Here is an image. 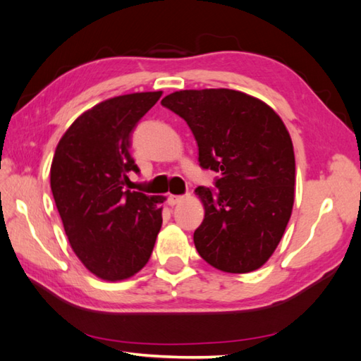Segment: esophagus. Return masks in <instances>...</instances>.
Segmentation results:
<instances>
[{"mask_svg": "<svg viewBox=\"0 0 361 361\" xmlns=\"http://www.w3.org/2000/svg\"><path fill=\"white\" fill-rule=\"evenodd\" d=\"M181 200H183V195H169L167 197V204L175 206V204H178Z\"/></svg>", "mask_w": 361, "mask_h": 361, "instance_id": "34e87169", "label": "esophagus"}]
</instances>
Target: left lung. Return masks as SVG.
Here are the masks:
<instances>
[{
	"instance_id": "8db88e82",
	"label": "left lung",
	"mask_w": 361,
	"mask_h": 361,
	"mask_svg": "<svg viewBox=\"0 0 361 361\" xmlns=\"http://www.w3.org/2000/svg\"><path fill=\"white\" fill-rule=\"evenodd\" d=\"M161 105L188 122L203 169L219 172L217 190L198 186L204 219L194 243L226 273L262 267L281 242L293 209L295 152L276 111L226 88L183 90Z\"/></svg>"
}]
</instances>
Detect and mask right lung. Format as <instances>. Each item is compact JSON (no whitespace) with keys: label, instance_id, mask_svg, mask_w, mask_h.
Instances as JSON below:
<instances>
[{"label":"right lung","instance_id":"obj_1","mask_svg":"<svg viewBox=\"0 0 361 361\" xmlns=\"http://www.w3.org/2000/svg\"><path fill=\"white\" fill-rule=\"evenodd\" d=\"M163 91L133 93L94 105L59 141L51 190L75 256L104 281H122L149 262L163 224L161 195L124 190L132 132Z\"/></svg>","mask_w":361,"mask_h":361}]
</instances>
